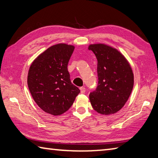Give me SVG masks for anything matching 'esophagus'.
<instances>
[{
	"label": "esophagus",
	"instance_id": "esophagus-1",
	"mask_svg": "<svg viewBox=\"0 0 158 158\" xmlns=\"http://www.w3.org/2000/svg\"><path fill=\"white\" fill-rule=\"evenodd\" d=\"M80 89V91H81V93H85V88L84 87H81L79 88Z\"/></svg>",
	"mask_w": 158,
	"mask_h": 158
}]
</instances>
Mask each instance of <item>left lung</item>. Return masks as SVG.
Wrapping results in <instances>:
<instances>
[{
  "label": "left lung",
  "instance_id": "obj_1",
  "mask_svg": "<svg viewBox=\"0 0 158 158\" xmlns=\"http://www.w3.org/2000/svg\"><path fill=\"white\" fill-rule=\"evenodd\" d=\"M97 59L98 84L89 94L94 110L102 114L117 113L127 102L133 90V73L125 57L104 44L89 45Z\"/></svg>",
  "mask_w": 158,
  "mask_h": 158
}]
</instances>
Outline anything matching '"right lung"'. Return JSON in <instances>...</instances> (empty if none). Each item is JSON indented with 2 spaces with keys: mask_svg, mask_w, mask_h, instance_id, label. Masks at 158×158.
<instances>
[{
  "mask_svg": "<svg viewBox=\"0 0 158 158\" xmlns=\"http://www.w3.org/2000/svg\"><path fill=\"white\" fill-rule=\"evenodd\" d=\"M73 45H52L32 62L27 85L36 104L45 113L59 115L69 109L80 93L72 84L68 70Z\"/></svg>",
  "mask_w": 158,
  "mask_h": 158,
  "instance_id": "1",
  "label": "right lung"
}]
</instances>
